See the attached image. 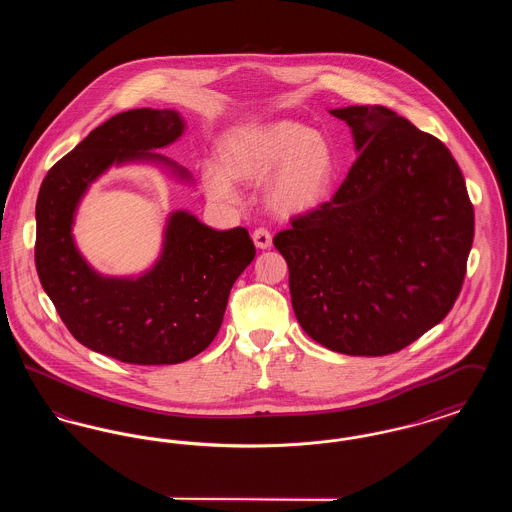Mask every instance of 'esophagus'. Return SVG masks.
Returning a JSON list of instances; mask_svg holds the SVG:
<instances>
[{"instance_id":"obj_1","label":"esophagus","mask_w":512,"mask_h":512,"mask_svg":"<svg viewBox=\"0 0 512 512\" xmlns=\"http://www.w3.org/2000/svg\"><path fill=\"white\" fill-rule=\"evenodd\" d=\"M253 242L259 247V249H268L272 245V236L268 232L267 228H257L253 234H251Z\"/></svg>"}]
</instances>
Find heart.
Wrapping results in <instances>:
<instances>
[{
	"instance_id": "b5f03b06",
	"label": "heart",
	"mask_w": 512,
	"mask_h": 512,
	"mask_svg": "<svg viewBox=\"0 0 512 512\" xmlns=\"http://www.w3.org/2000/svg\"><path fill=\"white\" fill-rule=\"evenodd\" d=\"M220 159L222 165L207 161L201 169L205 192L213 201L240 199L232 178L255 182L278 169L268 184V201L284 215L318 207L336 174L330 142L295 121L268 122L230 134L220 146Z\"/></svg>"
}]
</instances>
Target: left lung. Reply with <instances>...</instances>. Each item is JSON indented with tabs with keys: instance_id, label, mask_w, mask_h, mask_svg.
Segmentation results:
<instances>
[{
	"instance_id": "8db88e82",
	"label": "left lung",
	"mask_w": 512,
	"mask_h": 512,
	"mask_svg": "<svg viewBox=\"0 0 512 512\" xmlns=\"http://www.w3.org/2000/svg\"><path fill=\"white\" fill-rule=\"evenodd\" d=\"M359 151L340 190L274 236L301 328L343 355L401 351L447 317L474 209L449 149L382 105L330 111Z\"/></svg>"
}]
</instances>
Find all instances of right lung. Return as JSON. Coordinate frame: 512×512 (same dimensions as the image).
<instances>
[{
  "mask_svg": "<svg viewBox=\"0 0 512 512\" xmlns=\"http://www.w3.org/2000/svg\"><path fill=\"white\" fill-rule=\"evenodd\" d=\"M184 132L172 109H132L92 130L49 169L36 201V270L69 332L82 345L130 365H176L219 334L228 295L255 259L249 232L213 230L174 211L157 263L138 278L103 276L76 249L73 222L88 186L111 165L147 161L190 180L151 153Z\"/></svg>",
  "mask_w": 512,
  "mask_h": 512,
  "instance_id": "1",
  "label": "right lung"
}]
</instances>
